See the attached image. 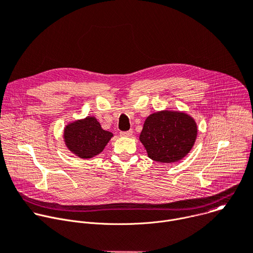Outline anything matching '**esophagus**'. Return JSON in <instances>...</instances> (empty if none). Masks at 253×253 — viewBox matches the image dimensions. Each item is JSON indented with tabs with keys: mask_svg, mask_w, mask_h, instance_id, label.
Here are the masks:
<instances>
[{
	"mask_svg": "<svg viewBox=\"0 0 253 253\" xmlns=\"http://www.w3.org/2000/svg\"><path fill=\"white\" fill-rule=\"evenodd\" d=\"M132 133H133V131H132V130H129V131L121 132L120 135H121L122 137H131V136H132Z\"/></svg>",
	"mask_w": 253,
	"mask_h": 253,
	"instance_id": "1",
	"label": "esophagus"
}]
</instances>
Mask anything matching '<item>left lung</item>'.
<instances>
[{
  "label": "left lung",
  "mask_w": 253,
  "mask_h": 253,
  "mask_svg": "<svg viewBox=\"0 0 253 253\" xmlns=\"http://www.w3.org/2000/svg\"><path fill=\"white\" fill-rule=\"evenodd\" d=\"M198 135L195 119L186 112L163 110L145 119L139 140L154 162L173 164L192 150Z\"/></svg>",
  "instance_id": "1"
}]
</instances>
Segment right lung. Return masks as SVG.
<instances>
[{
  "mask_svg": "<svg viewBox=\"0 0 253 253\" xmlns=\"http://www.w3.org/2000/svg\"><path fill=\"white\" fill-rule=\"evenodd\" d=\"M102 128L94 116H86L68 123L63 129V141L67 149L83 159L100 154L113 137Z\"/></svg>",
  "mask_w": 253,
  "mask_h": 253,
  "instance_id": "obj_1",
  "label": "right lung"
}]
</instances>
